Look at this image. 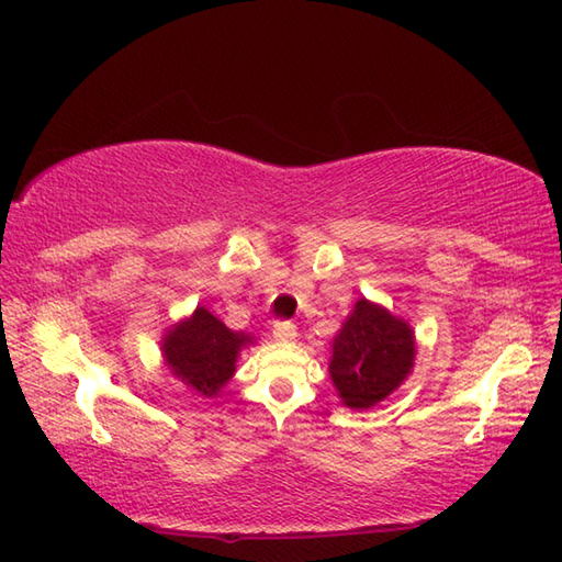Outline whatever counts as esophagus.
Returning a JSON list of instances; mask_svg holds the SVG:
<instances>
[{"label": "esophagus", "mask_w": 562, "mask_h": 562, "mask_svg": "<svg viewBox=\"0 0 562 562\" xmlns=\"http://www.w3.org/2000/svg\"><path fill=\"white\" fill-rule=\"evenodd\" d=\"M272 336L280 342H294L296 340V326L292 321H280V324L272 326Z\"/></svg>", "instance_id": "obj_1"}]
</instances>
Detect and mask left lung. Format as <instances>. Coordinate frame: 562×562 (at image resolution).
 <instances>
[{"mask_svg":"<svg viewBox=\"0 0 562 562\" xmlns=\"http://www.w3.org/2000/svg\"><path fill=\"white\" fill-rule=\"evenodd\" d=\"M415 355L408 321L362 296L333 336L328 374L345 408L367 411L411 376Z\"/></svg>","mask_w":562,"mask_h":562,"instance_id":"1","label":"left lung"}]
</instances>
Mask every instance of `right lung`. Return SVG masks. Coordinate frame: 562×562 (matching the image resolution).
<instances>
[{"label": "right lung", "mask_w": 562, "mask_h": 562, "mask_svg": "<svg viewBox=\"0 0 562 562\" xmlns=\"http://www.w3.org/2000/svg\"><path fill=\"white\" fill-rule=\"evenodd\" d=\"M256 338L244 330L226 328L210 308L198 306L193 314L164 330V367L195 396L217 398L236 374L241 350Z\"/></svg>", "instance_id": "right-lung-1"}]
</instances>
